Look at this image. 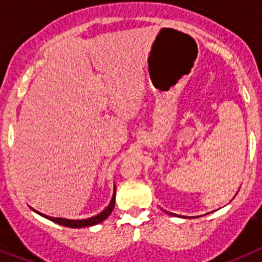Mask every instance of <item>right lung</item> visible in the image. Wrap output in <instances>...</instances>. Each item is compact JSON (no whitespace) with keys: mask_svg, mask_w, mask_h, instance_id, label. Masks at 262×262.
<instances>
[{"mask_svg":"<svg viewBox=\"0 0 262 262\" xmlns=\"http://www.w3.org/2000/svg\"><path fill=\"white\" fill-rule=\"evenodd\" d=\"M114 206H115V193H114V195H113V200H111L110 205H108L102 212H99V214L96 215V216L88 217V219H81V221H71V219H64V217H52V216H47V215L40 214V212H38V211L36 212H38V214H40L41 216L47 217V219H50V221L55 222V223H57V224H61V226H64V227H69V228H82V227L94 226V224H98V223H101V222L105 221L106 217L111 214V211L114 210Z\"/></svg>","mask_w":262,"mask_h":262,"instance_id":"right-lung-1","label":"right lung"}]
</instances>
